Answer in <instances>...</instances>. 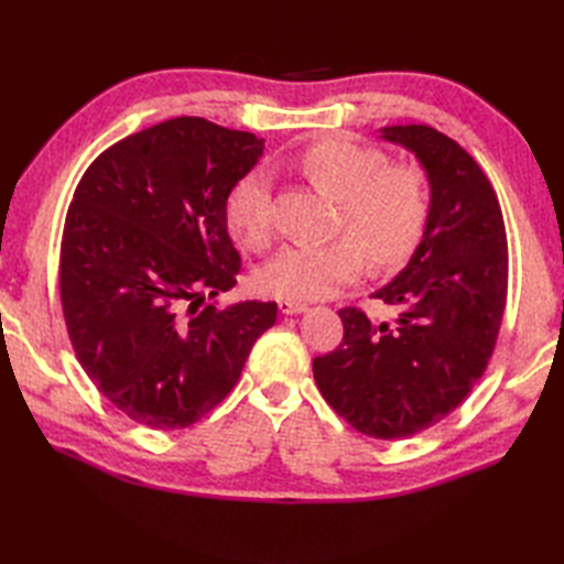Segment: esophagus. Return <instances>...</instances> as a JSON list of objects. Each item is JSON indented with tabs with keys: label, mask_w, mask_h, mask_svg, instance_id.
Returning <instances> with one entry per match:
<instances>
[{
	"label": "esophagus",
	"mask_w": 564,
	"mask_h": 564,
	"mask_svg": "<svg viewBox=\"0 0 564 564\" xmlns=\"http://www.w3.org/2000/svg\"><path fill=\"white\" fill-rule=\"evenodd\" d=\"M279 310L283 315H301V313H305L307 305L301 301H289V297H281Z\"/></svg>",
	"instance_id": "esophagus-1"
}]
</instances>
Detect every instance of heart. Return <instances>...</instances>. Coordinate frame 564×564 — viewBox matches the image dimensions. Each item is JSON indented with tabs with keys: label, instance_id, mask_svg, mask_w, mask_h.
Masks as SVG:
<instances>
[{
	"label": "heart",
	"instance_id": "heart-1",
	"mask_svg": "<svg viewBox=\"0 0 564 564\" xmlns=\"http://www.w3.org/2000/svg\"><path fill=\"white\" fill-rule=\"evenodd\" d=\"M301 166L322 194L339 200V227L349 235L285 245L257 273L263 293L313 301L358 279L366 254L376 269H398L414 254L431 215V188L416 164H390L386 150L329 138L307 148ZM225 218L247 247L269 245L273 200L267 172L239 178L227 196Z\"/></svg>",
	"mask_w": 564,
	"mask_h": 564
}]
</instances>
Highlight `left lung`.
Instances as JSON below:
<instances>
[{
	"label": "left lung",
	"instance_id": "8db88e82",
	"mask_svg": "<svg viewBox=\"0 0 564 564\" xmlns=\"http://www.w3.org/2000/svg\"><path fill=\"white\" fill-rule=\"evenodd\" d=\"M431 186L410 263L373 293L392 322L339 310L344 339L313 361L322 398L366 436L398 441L438 424L482 378L507 307L509 247L499 198L470 154L429 126L382 128Z\"/></svg>",
	"mask_w": 564,
	"mask_h": 564
}]
</instances>
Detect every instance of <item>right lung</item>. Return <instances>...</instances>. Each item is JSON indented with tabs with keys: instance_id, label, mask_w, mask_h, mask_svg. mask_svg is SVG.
Instances as JSON below:
<instances>
[{
	"instance_id": "add662e5",
	"label": "right lung",
	"mask_w": 564,
	"mask_h": 564,
	"mask_svg": "<svg viewBox=\"0 0 564 564\" xmlns=\"http://www.w3.org/2000/svg\"><path fill=\"white\" fill-rule=\"evenodd\" d=\"M263 140L182 116L118 140L67 208L59 301L84 373L150 429L196 424L237 386L279 305L220 310L242 269L225 203Z\"/></svg>"
}]
</instances>
